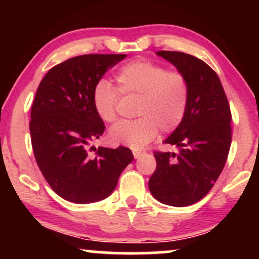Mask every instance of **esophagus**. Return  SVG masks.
I'll return each instance as SVG.
<instances>
[{"instance_id": "1", "label": "esophagus", "mask_w": 259, "mask_h": 259, "mask_svg": "<svg viewBox=\"0 0 259 259\" xmlns=\"http://www.w3.org/2000/svg\"><path fill=\"white\" fill-rule=\"evenodd\" d=\"M133 154H134V157H135V158H139V157H141L142 154H144V152H142V151H139V150H134Z\"/></svg>"}]
</instances>
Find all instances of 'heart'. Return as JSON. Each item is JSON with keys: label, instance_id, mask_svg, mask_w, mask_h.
<instances>
[{"label": "heart", "instance_id": "heart-1", "mask_svg": "<svg viewBox=\"0 0 259 259\" xmlns=\"http://www.w3.org/2000/svg\"><path fill=\"white\" fill-rule=\"evenodd\" d=\"M117 88L101 79L92 88V105L106 123L118 118L120 95L138 97L134 120L120 121L109 130V140L140 150L158 134L178 129L185 117L190 100V82L179 70H168L150 61H134L124 64L114 74Z\"/></svg>", "mask_w": 259, "mask_h": 259}]
</instances>
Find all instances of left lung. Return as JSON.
Returning <instances> with one entry per match:
<instances>
[{
  "label": "left lung",
  "mask_w": 259,
  "mask_h": 259,
  "mask_svg": "<svg viewBox=\"0 0 259 259\" xmlns=\"http://www.w3.org/2000/svg\"><path fill=\"white\" fill-rule=\"evenodd\" d=\"M157 55L187 76L190 100L184 120L164 141L179 147V152L154 151L157 167L148 187L162 203L190 206L209 192L227 163L231 145L230 106L217 73L200 58L177 51Z\"/></svg>",
  "instance_id": "1"
}]
</instances>
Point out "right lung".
Here are the masks:
<instances>
[{"mask_svg": "<svg viewBox=\"0 0 259 259\" xmlns=\"http://www.w3.org/2000/svg\"><path fill=\"white\" fill-rule=\"evenodd\" d=\"M125 57H73L52 67L38 85L29 123L32 151L44 178L64 200L91 203L108 197L133 162L127 147H90L106 129L92 105V88Z\"/></svg>", "mask_w": 259, "mask_h": 259, "instance_id": "1", "label": "right lung"}]
</instances>
